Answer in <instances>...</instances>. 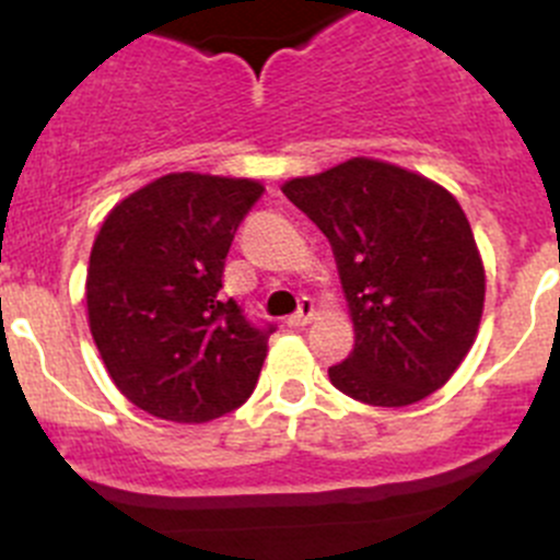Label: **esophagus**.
<instances>
[{
    "mask_svg": "<svg viewBox=\"0 0 560 560\" xmlns=\"http://www.w3.org/2000/svg\"><path fill=\"white\" fill-rule=\"evenodd\" d=\"M314 314H316L314 301H312V298H303L301 308H298V312L292 316H287V325H290V327H306L308 322L314 319Z\"/></svg>",
    "mask_w": 560,
    "mask_h": 560,
    "instance_id": "34e87169",
    "label": "esophagus"
}]
</instances>
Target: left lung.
Wrapping results in <instances>:
<instances>
[{
	"mask_svg": "<svg viewBox=\"0 0 560 560\" xmlns=\"http://www.w3.org/2000/svg\"><path fill=\"white\" fill-rule=\"evenodd\" d=\"M281 191L330 241L352 316L354 349L327 371L332 387L371 406H409L447 385L485 306L482 257L460 202L369 156Z\"/></svg>",
	"mask_w": 560,
	"mask_h": 560,
	"instance_id": "left-lung-1",
	"label": "left lung"
}]
</instances>
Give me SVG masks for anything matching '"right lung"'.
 <instances>
[{
  "mask_svg": "<svg viewBox=\"0 0 560 560\" xmlns=\"http://www.w3.org/2000/svg\"><path fill=\"white\" fill-rule=\"evenodd\" d=\"M265 186L171 173L105 217L86 273L89 327L113 385L171 422H208L252 395L273 325L224 301V257Z\"/></svg>",
  "mask_w": 560,
  "mask_h": 560,
  "instance_id": "right-lung-1",
  "label": "right lung"
}]
</instances>
